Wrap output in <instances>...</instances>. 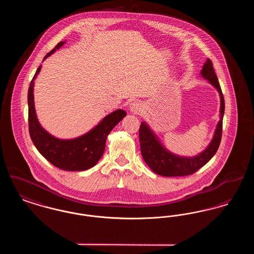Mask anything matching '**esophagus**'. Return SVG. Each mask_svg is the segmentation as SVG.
Masks as SVG:
<instances>
[{"label": "esophagus", "mask_w": 254, "mask_h": 254, "mask_svg": "<svg viewBox=\"0 0 254 254\" xmlns=\"http://www.w3.org/2000/svg\"><path fill=\"white\" fill-rule=\"evenodd\" d=\"M142 107L143 106H142V103L140 101H134V102L130 104L129 109H130V111L133 112V113H138L139 111H141Z\"/></svg>", "instance_id": "esophagus-1"}]
</instances>
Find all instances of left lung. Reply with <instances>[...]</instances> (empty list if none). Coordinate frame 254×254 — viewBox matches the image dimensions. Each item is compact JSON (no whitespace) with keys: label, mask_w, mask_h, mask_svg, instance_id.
I'll use <instances>...</instances> for the list:
<instances>
[{"label":"left lung","mask_w":254,"mask_h":254,"mask_svg":"<svg viewBox=\"0 0 254 254\" xmlns=\"http://www.w3.org/2000/svg\"><path fill=\"white\" fill-rule=\"evenodd\" d=\"M201 74L217 89L221 99L220 121L218 122L213 138L208 146L200 154L193 157L178 156L169 152V150L161 144L157 136L149 128V127L145 122H143L139 129L141 153L146 165L156 174L166 177L187 176L193 174L198 169L205 166L217 151L222 138L225 100L218 81L217 76L214 72L212 63L209 59H207L205 62L201 70Z\"/></svg>","instance_id":"left-lung-1"}]
</instances>
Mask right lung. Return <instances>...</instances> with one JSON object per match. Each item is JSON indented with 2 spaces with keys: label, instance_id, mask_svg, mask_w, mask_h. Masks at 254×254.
I'll return each instance as SVG.
<instances>
[{
  "label": "right lung",
  "instance_id": "add662e5",
  "mask_svg": "<svg viewBox=\"0 0 254 254\" xmlns=\"http://www.w3.org/2000/svg\"><path fill=\"white\" fill-rule=\"evenodd\" d=\"M64 44V42H60L46 55L44 60L60 49ZM41 68L42 65L38 67L32 78L27 94L28 128L33 144L38 151L58 169L66 171H82L94 167L105 151L108 135L127 115V112L123 109L113 111L90 131L74 139L62 140L52 136L40 125L34 108L33 86Z\"/></svg>",
  "mask_w": 254,
  "mask_h": 254
}]
</instances>
